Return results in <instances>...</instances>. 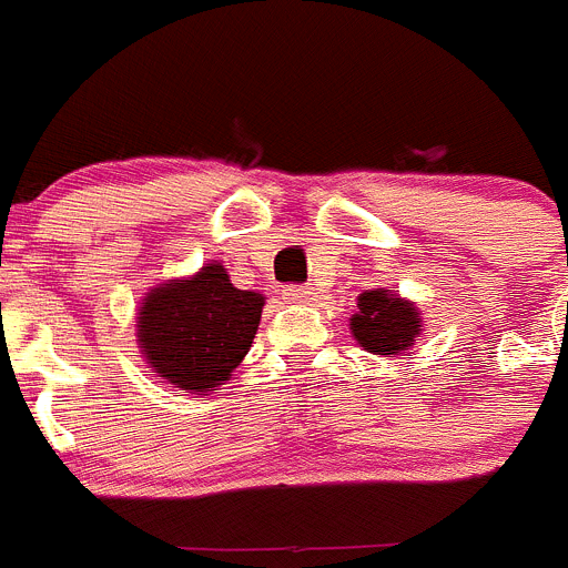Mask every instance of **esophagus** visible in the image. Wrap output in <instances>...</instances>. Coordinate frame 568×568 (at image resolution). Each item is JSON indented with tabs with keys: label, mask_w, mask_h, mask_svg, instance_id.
<instances>
[{
	"label": "esophagus",
	"mask_w": 568,
	"mask_h": 568,
	"mask_svg": "<svg viewBox=\"0 0 568 568\" xmlns=\"http://www.w3.org/2000/svg\"><path fill=\"white\" fill-rule=\"evenodd\" d=\"M283 294H285V300H291V302H308L311 296H314V288H311V285H288Z\"/></svg>",
	"instance_id": "obj_1"
}]
</instances>
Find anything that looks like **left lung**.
Wrapping results in <instances>:
<instances>
[{
    "mask_svg": "<svg viewBox=\"0 0 568 568\" xmlns=\"http://www.w3.org/2000/svg\"><path fill=\"white\" fill-rule=\"evenodd\" d=\"M420 327L412 302L381 288L364 291L358 296V314L349 320L356 342L375 356H395L400 349H409Z\"/></svg>",
    "mask_w": 568,
    "mask_h": 568,
    "instance_id": "obj_1",
    "label": "left lung"
}]
</instances>
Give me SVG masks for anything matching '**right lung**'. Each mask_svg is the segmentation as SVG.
I'll return each instance as SVG.
<instances>
[{"label": "right lung", "instance_id": "obj_1", "mask_svg": "<svg viewBox=\"0 0 568 568\" xmlns=\"http://www.w3.org/2000/svg\"><path fill=\"white\" fill-rule=\"evenodd\" d=\"M263 294L230 283L221 263L195 277L164 283L140 311V344L159 378L190 392H210L230 381L257 333Z\"/></svg>", "mask_w": 568, "mask_h": 568}]
</instances>
